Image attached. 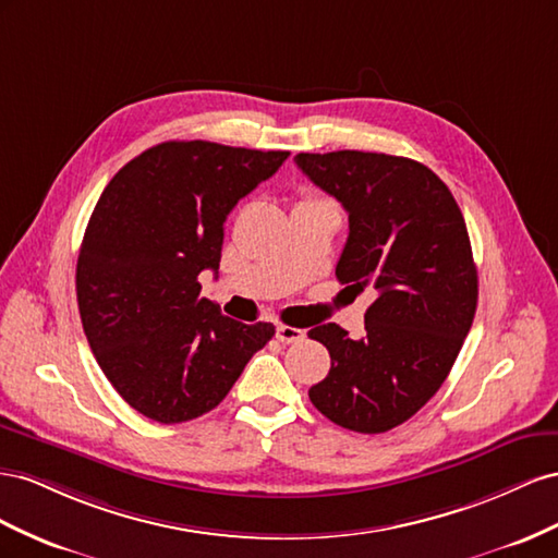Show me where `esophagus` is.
<instances>
[{"label":"esophagus","mask_w":558,"mask_h":558,"mask_svg":"<svg viewBox=\"0 0 558 558\" xmlns=\"http://www.w3.org/2000/svg\"><path fill=\"white\" fill-rule=\"evenodd\" d=\"M276 339L280 343H299L306 339V331L299 329V327H288V325H278L276 327Z\"/></svg>","instance_id":"obj_1"}]
</instances>
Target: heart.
I'll return each instance as SVG.
<instances>
[{"label":"heart","mask_w":558,"mask_h":558,"mask_svg":"<svg viewBox=\"0 0 558 558\" xmlns=\"http://www.w3.org/2000/svg\"><path fill=\"white\" fill-rule=\"evenodd\" d=\"M306 201H313V198H306Z\"/></svg>","instance_id":"heart-1"}]
</instances>
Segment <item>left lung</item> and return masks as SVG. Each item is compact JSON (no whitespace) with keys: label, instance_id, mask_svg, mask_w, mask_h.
Masks as SVG:
<instances>
[{"label":"left lung","instance_id":"8db88e82","mask_svg":"<svg viewBox=\"0 0 558 558\" xmlns=\"http://www.w3.org/2000/svg\"><path fill=\"white\" fill-rule=\"evenodd\" d=\"M306 178L348 213L337 278L372 288L364 337L313 327L331 369L308 390L345 429L376 435L402 425L447 380L476 311V266L449 186L418 161L374 151L296 154Z\"/></svg>","mask_w":558,"mask_h":558}]
</instances>
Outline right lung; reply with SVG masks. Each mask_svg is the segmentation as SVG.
Masks as SVG:
<instances>
[{
	"label": "right lung",
	"mask_w": 558,
	"mask_h": 558,
	"mask_svg": "<svg viewBox=\"0 0 558 558\" xmlns=\"http://www.w3.org/2000/svg\"><path fill=\"white\" fill-rule=\"evenodd\" d=\"M288 156L163 142L105 186L78 250V315L109 384L142 416L172 425L213 411L276 333L221 315L198 276H217L227 215Z\"/></svg>",
	"instance_id": "1"
}]
</instances>
